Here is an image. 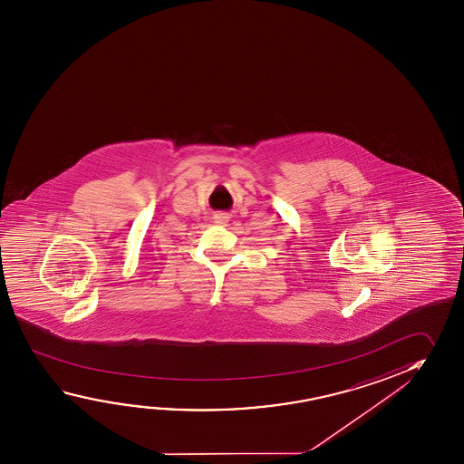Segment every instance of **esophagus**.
I'll return each mask as SVG.
<instances>
[{
  "mask_svg": "<svg viewBox=\"0 0 464 464\" xmlns=\"http://www.w3.org/2000/svg\"><path fill=\"white\" fill-rule=\"evenodd\" d=\"M213 221H215V225L227 227L229 221V215L227 212H217L215 215H213Z\"/></svg>",
  "mask_w": 464,
  "mask_h": 464,
  "instance_id": "34e87169",
  "label": "esophagus"
}]
</instances>
